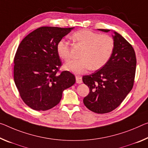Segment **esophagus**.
Masks as SVG:
<instances>
[{
    "instance_id": "34e87169",
    "label": "esophagus",
    "mask_w": 148,
    "mask_h": 148,
    "mask_svg": "<svg viewBox=\"0 0 148 148\" xmlns=\"http://www.w3.org/2000/svg\"><path fill=\"white\" fill-rule=\"evenodd\" d=\"M76 80L77 84H82V78L80 76H76Z\"/></svg>"
}]
</instances>
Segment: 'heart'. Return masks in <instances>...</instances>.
I'll return each mask as SVG.
<instances>
[{"label": "heart", "mask_w": 148, "mask_h": 148, "mask_svg": "<svg viewBox=\"0 0 148 148\" xmlns=\"http://www.w3.org/2000/svg\"><path fill=\"white\" fill-rule=\"evenodd\" d=\"M72 39L84 47L81 59L65 64V69L76 74L86 73L88 70L100 69L107 64L112 55L114 47L113 39L108 35H100L90 29L75 32ZM57 52L65 61L70 59L69 43L62 39L57 44Z\"/></svg>", "instance_id": "b5f03b06"}]
</instances>
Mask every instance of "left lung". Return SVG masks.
<instances>
[{"instance_id":"1","label":"left lung","mask_w":148,"mask_h":148,"mask_svg":"<svg viewBox=\"0 0 148 148\" xmlns=\"http://www.w3.org/2000/svg\"><path fill=\"white\" fill-rule=\"evenodd\" d=\"M98 30L106 33L111 31ZM112 32L114 47L111 58L99 70L82 78L83 82L90 88L84 103L90 111L99 114L111 112L120 105L132 90L135 77L134 50L121 34Z\"/></svg>"}]
</instances>
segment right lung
<instances>
[{
    "instance_id": "obj_1",
    "label": "right lung",
    "mask_w": 148,
    "mask_h": 148,
    "mask_svg": "<svg viewBox=\"0 0 148 148\" xmlns=\"http://www.w3.org/2000/svg\"><path fill=\"white\" fill-rule=\"evenodd\" d=\"M74 28L39 27L18 46L14 60V82L23 102L32 109L47 111L56 106L63 91L76 82L70 72L57 73L61 62L56 49Z\"/></svg>"
}]
</instances>
